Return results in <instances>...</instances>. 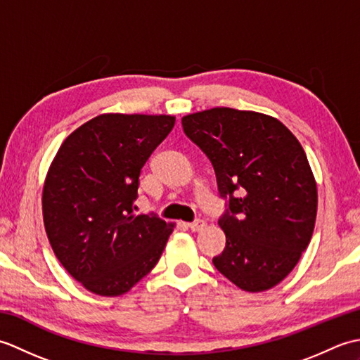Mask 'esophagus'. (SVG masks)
I'll return each mask as SVG.
<instances>
[{"label":"esophagus","mask_w":360,"mask_h":360,"mask_svg":"<svg viewBox=\"0 0 360 360\" xmlns=\"http://www.w3.org/2000/svg\"><path fill=\"white\" fill-rule=\"evenodd\" d=\"M188 227H190V231H192V232H200L205 227V221L204 219H196L195 223H190Z\"/></svg>","instance_id":"esophagus-1"}]
</instances>
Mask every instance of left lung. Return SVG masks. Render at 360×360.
<instances>
[{
	"label": "left lung",
	"instance_id": "left-lung-1",
	"mask_svg": "<svg viewBox=\"0 0 360 360\" xmlns=\"http://www.w3.org/2000/svg\"><path fill=\"white\" fill-rule=\"evenodd\" d=\"M181 122L210 159L219 193L231 196L218 223L226 248L213 264L246 292L277 286L316 226L317 184L302 143L278 119L257 111L217 106Z\"/></svg>",
	"mask_w": 360,
	"mask_h": 360
}]
</instances>
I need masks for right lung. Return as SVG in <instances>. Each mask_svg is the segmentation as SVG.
I'll list each match as a JSON object with an SVG mask.
<instances>
[{
    "label": "right lung",
    "instance_id": "add662e5",
    "mask_svg": "<svg viewBox=\"0 0 360 360\" xmlns=\"http://www.w3.org/2000/svg\"><path fill=\"white\" fill-rule=\"evenodd\" d=\"M173 125L170 114H101L53 156L41 196L46 235L89 292L124 295L162 255L176 224L136 215L133 204L143 164Z\"/></svg>",
    "mask_w": 360,
    "mask_h": 360
}]
</instances>
